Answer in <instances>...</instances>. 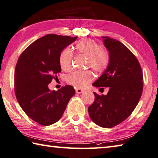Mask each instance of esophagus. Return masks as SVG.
Masks as SVG:
<instances>
[{"instance_id": "esophagus-1", "label": "esophagus", "mask_w": 158, "mask_h": 158, "mask_svg": "<svg viewBox=\"0 0 158 158\" xmlns=\"http://www.w3.org/2000/svg\"><path fill=\"white\" fill-rule=\"evenodd\" d=\"M84 92L83 89H76V92L77 94H81Z\"/></svg>"}]
</instances>
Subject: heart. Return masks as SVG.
I'll list each match as a JSON object with an SVG mask.
<instances>
[{
  "mask_svg": "<svg viewBox=\"0 0 158 158\" xmlns=\"http://www.w3.org/2000/svg\"><path fill=\"white\" fill-rule=\"evenodd\" d=\"M77 52L88 57L87 67L91 68L97 73L106 71L110 64V54L107 50L101 48L100 44L90 39H83L76 44ZM73 54L71 50L66 48L61 51L59 56V64L61 69L64 71L71 69ZM94 78V75L91 71L83 72L75 71L68 75L66 82L76 88H84Z\"/></svg>",
  "mask_w": 158,
  "mask_h": 158,
  "instance_id": "b5f03b06",
  "label": "heart"
}]
</instances>
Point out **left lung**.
Returning <instances> with one entry per match:
<instances>
[{
  "label": "left lung",
  "mask_w": 158,
  "mask_h": 158,
  "mask_svg": "<svg viewBox=\"0 0 158 158\" xmlns=\"http://www.w3.org/2000/svg\"><path fill=\"white\" fill-rule=\"evenodd\" d=\"M108 50V67L93 84L108 87L107 95L94 92V101L88 107L94 123L102 128H112L126 120L133 112L143 91L142 68L134 54L119 41L103 37Z\"/></svg>",
  "instance_id": "obj_1"
}]
</instances>
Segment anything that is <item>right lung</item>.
<instances>
[{"label": "right lung", "instance_id": "1", "mask_svg": "<svg viewBox=\"0 0 158 158\" xmlns=\"http://www.w3.org/2000/svg\"><path fill=\"white\" fill-rule=\"evenodd\" d=\"M55 34L38 39L21 54L15 72L16 99L28 117L42 126H50L62 117L74 88L65 85L51 91L48 85L61 72V51L76 40Z\"/></svg>", "mask_w": 158, "mask_h": 158}]
</instances>
